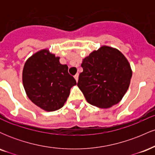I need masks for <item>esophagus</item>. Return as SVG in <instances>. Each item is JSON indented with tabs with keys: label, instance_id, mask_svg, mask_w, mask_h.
Returning a JSON list of instances; mask_svg holds the SVG:
<instances>
[{
	"label": "esophagus",
	"instance_id": "obj_1",
	"mask_svg": "<svg viewBox=\"0 0 155 155\" xmlns=\"http://www.w3.org/2000/svg\"><path fill=\"white\" fill-rule=\"evenodd\" d=\"M74 78H75L76 81H78V79H79V74H76V75L74 76Z\"/></svg>",
	"mask_w": 155,
	"mask_h": 155
}]
</instances>
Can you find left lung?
Returning <instances> with one entry per match:
<instances>
[{"mask_svg":"<svg viewBox=\"0 0 155 155\" xmlns=\"http://www.w3.org/2000/svg\"><path fill=\"white\" fill-rule=\"evenodd\" d=\"M77 86L90 104L107 108L118 104L129 87L132 70L118 49L103 46L83 60Z\"/></svg>","mask_w":155,"mask_h":155,"instance_id":"obj_1","label":"left lung"}]
</instances>
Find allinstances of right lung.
Returning a JSON list of instances; mask_svg holds the SVG:
<instances>
[{
	"mask_svg": "<svg viewBox=\"0 0 155 155\" xmlns=\"http://www.w3.org/2000/svg\"><path fill=\"white\" fill-rule=\"evenodd\" d=\"M47 49L35 53L25 62L22 82L29 99L47 111L60 109L66 102L71 88L76 84L67 65L60 63Z\"/></svg>",
	"mask_w": 155,
	"mask_h": 155,
	"instance_id": "add662e5",
	"label": "right lung"
}]
</instances>
